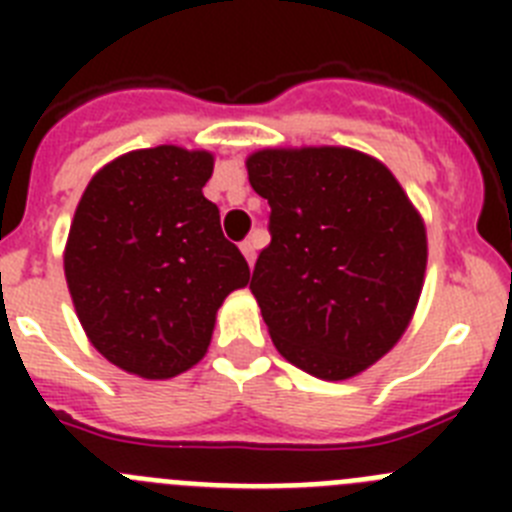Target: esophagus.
<instances>
[{
  "label": "esophagus",
  "instance_id": "esophagus-1",
  "mask_svg": "<svg viewBox=\"0 0 512 512\" xmlns=\"http://www.w3.org/2000/svg\"><path fill=\"white\" fill-rule=\"evenodd\" d=\"M241 251H243V256H246L248 266H253V261H256V243H253V241H243L241 243Z\"/></svg>",
  "mask_w": 512,
  "mask_h": 512
}]
</instances>
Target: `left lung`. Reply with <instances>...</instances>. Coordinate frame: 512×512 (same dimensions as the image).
<instances>
[{
  "instance_id": "8db88e82",
  "label": "left lung",
  "mask_w": 512,
  "mask_h": 512,
  "mask_svg": "<svg viewBox=\"0 0 512 512\" xmlns=\"http://www.w3.org/2000/svg\"><path fill=\"white\" fill-rule=\"evenodd\" d=\"M248 182L269 200L271 243L251 292L279 354L348 379L408 328L425 274V228L390 169L351 148L259 151Z\"/></svg>"
}]
</instances>
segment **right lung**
Returning a JSON list of instances; mask_svg holds the SVG:
<instances>
[{
    "label": "right lung",
    "mask_w": 512,
    "mask_h": 512,
    "mask_svg": "<svg viewBox=\"0 0 512 512\" xmlns=\"http://www.w3.org/2000/svg\"><path fill=\"white\" fill-rule=\"evenodd\" d=\"M212 156L146 148L104 166L81 197L66 246L76 315L104 359L146 379L205 356L217 307L251 279L202 194Z\"/></svg>",
    "instance_id": "1"
}]
</instances>
